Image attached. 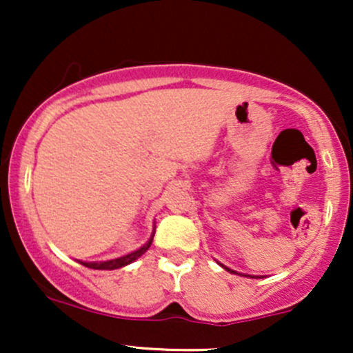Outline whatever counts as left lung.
I'll return each instance as SVG.
<instances>
[{
	"label": "left lung",
	"instance_id": "obj_1",
	"mask_svg": "<svg viewBox=\"0 0 353 353\" xmlns=\"http://www.w3.org/2000/svg\"><path fill=\"white\" fill-rule=\"evenodd\" d=\"M224 269H228V267H224ZM229 270V272H234V270H230V269H228Z\"/></svg>",
	"mask_w": 353,
	"mask_h": 353
}]
</instances>
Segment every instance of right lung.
Here are the masks:
<instances>
[{
    "instance_id": "add662e5",
    "label": "right lung",
    "mask_w": 353,
    "mask_h": 353,
    "mask_svg": "<svg viewBox=\"0 0 353 353\" xmlns=\"http://www.w3.org/2000/svg\"><path fill=\"white\" fill-rule=\"evenodd\" d=\"M154 237V236H152ZM152 237L149 239L148 244H144L141 249L134 250V252L124 255V257H119V259H112V261H108V262H81L83 265L89 267V269H96V270H114V269H119V267H124L128 264H131V262H134L137 257H141L145 250L149 249L152 244Z\"/></svg>"
}]
</instances>
